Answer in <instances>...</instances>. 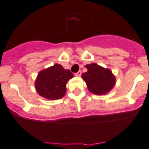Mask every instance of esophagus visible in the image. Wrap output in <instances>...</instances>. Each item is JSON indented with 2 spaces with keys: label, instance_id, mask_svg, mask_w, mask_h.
<instances>
[{
  "label": "esophagus",
  "instance_id": "1",
  "mask_svg": "<svg viewBox=\"0 0 149 149\" xmlns=\"http://www.w3.org/2000/svg\"><path fill=\"white\" fill-rule=\"evenodd\" d=\"M81 70H79V72H77V73H75V76H81Z\"/></svg>",
  "mask_w": 149,
  "mask_h": 149
}]
</instances>
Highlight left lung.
<instances>
[{
  "label": "left lung",
  "mask_w": 149,
  "mask_h": 149,
  "mask_svg": "<svg viewBox=\"0 0 149 149\" xmlns=\"http://www.w3.org/2000/svg\"><path fill=\"white\" fill-rule=\"evenodd\" d=\"M87 71L81 75L89 91L95 95L109 93L115 84V77L112 71L95 63L86 65Z\"/></svg>",
  "instance_id": "1"
}]
</instances>
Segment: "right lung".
<instances>
[{"instance_id":"obj_1","label":"right lung","mask_w":149,"mask_h":149,"mask_svg":"<svg viewBox=\"0 0 149 149\" xmlns=\"http://www.w3.org/2000/svg\"><path fill=\"white\" fill-rule=\"evenodd\" d=\"M73 77L70 70H65L59 64L44 69L38 73L35 88L38 94L49 100L62 98L66 93L68 80Z\"/></svg>"}]
</instances>
